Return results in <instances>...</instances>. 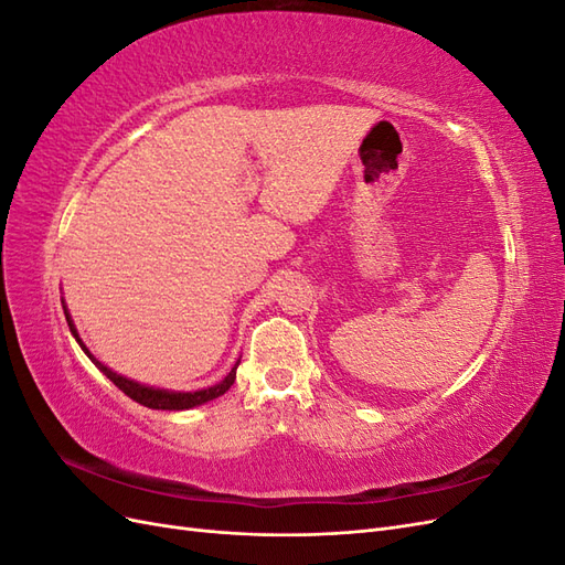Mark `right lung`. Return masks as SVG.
<instances>
[{"mask_svg": "<svg viewBox=\"0 0 565 565\" xmlns=\"http://www.w3.org/2000/svg\"><path fill=\"white\" fill-rule=\"evenodd\" d=\"M61 301H63V299H61ZM63 303H65V301H63ZM63 311H65L67 328H71L75 341L79 344V349H82L84 353H87L89 361H92L100 372H104L106 377H108L119 391H125L131 401L141 403V405H146V407H152V409H191V407H198V405L210 403V401H214V398H218V396H224V393H226V391L233 386V382H235V370H237V365H241V361H237V363L233 365V370H231V372L226 374V377L221 380L218 384L207 386V388H198V391H172V388H160V386H148V384H141V382H134V380L125 377V374H117V372H113L108 365L100 363L98 358L87 349V344H84V341L79 339L75 322H73V318H71V311H67V306H63Z\"/></svg>", "mask_w": 565, "mask_h": 565, "instance_id": "add662e5", "label": "right lung"}]
</instances>
